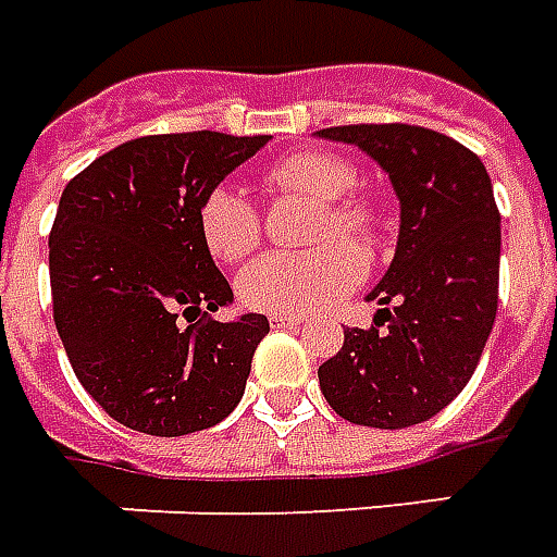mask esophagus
Segmentation results:
<instances>
[{"label": "esophagus", "mask_w": 557, "mask_h": 557, "mask_svg": "<svg viewBox=\"0 0 557 557\" xmlns=\"http://www.w3.org/2000/svg\"><path fill=\"white\" fill-rule=\"evenodd\" d=\"M270 323L275 326V330H294V326H299L302 323V318H297V314H270Z\"/></svg>", "instance_id": "esophagus-1"}]
</instances>
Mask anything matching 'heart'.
Returning a JSON list of instances; mask_svg holds the SVG:
<instances>
[{
    "label": "heart",
    "mask_w": 557,
    "mask_h": 557,
    "mask_svg": "<svg viewBox=\"0 0 557 557\" xmlns=\"http://www.w3.org/2000/svg\"><path fill=\"white\" fill-rule=\"evenodd\" d=\"M360 173L342 156L299 149L272 161L263 173L267 191L275 197L297 195L321 203L314 239L323 246L306 251H270L236 278V297L251 311L267 314H309L345 299L366 275L362 246H381L384 209L369 195H357ZM338 233L355 239L338 237ZM197 234L209 255L222 263L246 260L263 239L260 207L239 185L219 183L197 203ZM336 239L333 240L332 236Z\"/></svg>",
    "instance_id": "heart-1"
}]
</instances>
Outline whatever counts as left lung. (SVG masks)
I'll list each match as a JSON object with an SVG mask.
<instances>
[{"instance_id": "left-lung-1", "label": "left lung", "mask_w": 557, "mask_h": 557, "mask_svg": "<svg viewBox=\"0 0 557 557\" xmlns=\"http://www.w3.org/2000/svg\"><path fill=\"white\" fill-rule=\"evenodd\" d=\"M357 144L401 203L396 258L369 299V330L318 369L323 398L348 423L405 429L444 411L471 381L498 314L500 212L483 161L447 134L405 122L321 128Z\"/></svg>"}]
</instances>
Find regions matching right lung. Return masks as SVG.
Segmentation results:
<instances>
[{
    "mask_svg": "<svg viewBox=\"0 0 557 557\" xmlns=\"http://www.w3.org/2000/svg\"><path fill=\"white\" fill-rule=\"evenodd\" d=\"M267 134H146L98 156L50 227L53 321L71 369L134 432L191 435L243 398L263 314L209 318L234 299L197 234V203Z\"/></svg>",
    "mask_w": 557,
    "mask_h": 557,
    "instance_id": "1",
    "label": "right lung"
}]
</instances>
